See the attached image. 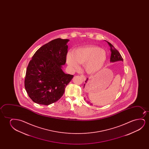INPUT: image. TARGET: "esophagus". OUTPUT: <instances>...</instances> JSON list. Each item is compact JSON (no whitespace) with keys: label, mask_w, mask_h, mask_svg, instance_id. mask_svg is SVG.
I'll list each match as a JSON object with an SVG mask.
<instances>
[{"label":"esophagus","mask_w":149,"mask_h":149,"mask_svg":"<svg viewBox=\"0 0 149 149\" xmlns=\"http://www.w3.org/2000/svg\"><path fill=\"white\" fill-rule=\"evenodd\" d=\"M80 77H81V78L84 81V80H86V77L84 76L83 75H80Z\"/></svg>","instance_id":"34e87169"}]
</instances>
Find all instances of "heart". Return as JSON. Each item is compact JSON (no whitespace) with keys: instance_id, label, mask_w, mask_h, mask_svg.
Instances as JSON below:
<instances>
[{"instance_id":"1","label":"heart","mask_w":149,"mask_h":149,"mask_svg":"<svg viewBox=\"0 0 149 149\" xmlns=\"http://www.w3.org/2000/svg\"><path fill=\"white\" fill-rule=\"evenodd\" d=\"M107 59V53L100 47L91 45L74 50L68 54L67 61L72 68L78 69L79 64H84L86 72L94 74L100 72Z\"/></svg>"}]
</instances>
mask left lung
<instances>
[{
    "mask_svg": "<svg viewBox=\"0 0 149 149\" xmlns=\"http://www.w3.org/2000/svg\"><path fill=\"white\" fill-rule=\"evenodd\" d=\"M107 42L108 43V45H109V46H110V51H111V56H110V62L114 63V62H116V61H123L122 57V56L120 55V53H119V52L114 48V46L111 43L108 42L107 41ZM88 80V78H87V79L86 80V81H85L86 84H84V86L86 85V84L87 83ZM86 102H87L88 103H89L91 105H92V103H91V102L90 101H86Z\"/></svg>",
    "mask_w": 149,
    "mask_h": 149,
    "instance_id": "left-lung-1",
    "label": "left lung"
}]
</instances>
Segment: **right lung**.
Here are the masks:
<instances>
[{"label":"right lung","instance_id":"1","mask_svg":"<svg viewBox=\"0 0 149 149\" xmlns=\"http://www.w3.org/2000/svg\"><path fill=\"white\" fill-rule=\"evenodd\" d=\"M69 41L60 38L52 40L40 47L29 61L25 88L35 103L48 105L56 102L73 77L61 69L66 62Z\"/></svg>","mask_w":149,"mask_h":149}]
</instances>
